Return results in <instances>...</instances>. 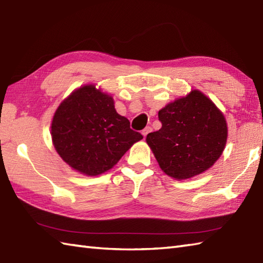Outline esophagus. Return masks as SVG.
Wrapping results in <instances>:
<instances>
[{"mask_svg": "<svg viewBox=\"0 0 263 263\" xmlns=\"http://www.w3.org/2000/svg\"><path fill=\"white\" fill-rule=\"evenodd\" d=\"M150 132H152V127H150V126L144 127L143 130H142V136H143L144 138H146V137H147V135H148V133H150Z\"/></svg>", "mask_w": 263, "mask_h": 263, "instance_id": "34e87169", "label": "esophagus"}]
</instances>
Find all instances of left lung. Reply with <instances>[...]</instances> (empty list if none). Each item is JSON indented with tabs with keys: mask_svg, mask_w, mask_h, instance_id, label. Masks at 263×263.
I'll return each mask as SVG.
<instances>
[{
	"mask_svg": "<svg viewBox=\"0 0 263 263\" xmlns=\"http://www.w3.org/2000/svg\"><path fill=\"white\" fill-rule=\"evenodd\" d=\"M161 128L147 136L160 168L176 180L206 171L220 157L227 140L224 115L203 93L186 97L158 111Z\"/></svg>",
	"mask_w": 263,
	"mask_h": 263,
	"instance_id": "obj_1",
	"label": "left lung"
}]
</instances>
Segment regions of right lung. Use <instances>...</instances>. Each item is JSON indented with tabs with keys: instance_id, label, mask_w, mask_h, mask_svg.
<instances>
[{
	"instance_id": "1",
	"label": "right lung",
	"mask_w": 263,
	"mask_h": 263,
	"mask_svg": "<svg viewBox=\"0 0 263 263\" xmlns=\"http://www.w3.org/2000/svg\"><path fill=\"white\" fill-rule=\"evenodd\" d=\"M51 133L65 163L89 176L110 170L143 138L117 113L113 98L91 85L79 88L59 106Z\"/></svg>"
}]
</instances>
